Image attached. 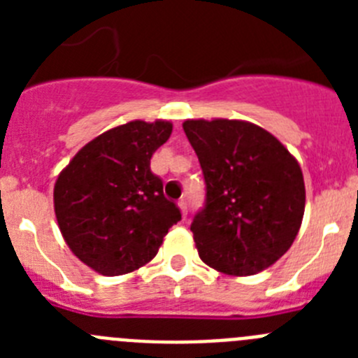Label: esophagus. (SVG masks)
<instances>
[{
  "mask_svg": "<svg viewBox=\"0 0 358 358\" xmlns=\"http://www.w3.org/2000/svg\"><path fill=\"white\" fill-rule=\"evenodd\" d=\"M177 206H179V210H181L182 218H186V215H188V204H186L185 199H181V201L177 202Z\"/></svg>",
  "mask_w": 358,
  "mask_h": 358,
  "instance_id": "34e87169",
  "label": "esophagus"
}]
</instances>
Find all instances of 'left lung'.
<instances>
[{
  "mask_svg": "<svg viewBox=\"0 0 358 358\" xmlns=\"http://www.w3.org/2000/svg\"><path fill=\"white\" fill-rule=\"evenodd\" d=\"M206 181L192 222L201 260L227 276H252L290 249L305 213V181L276 136L243 120H186Z\"/></svg>",
  "mask_w": 358,
  "mask_h": 358,
  "instance_id": "1",
  "label": "left lung"
}]
</instances>
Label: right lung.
Here are the masks:
<instances>
[{
  "label": "right lung",
  "instance_id": "1",
  "mask_svg": "<svg viewBox=\"0 0 358 358\" xmlns=\"http://www.w3.org/2000/svg\"><path fill=\"white\" fill-rule=\"evenodd\" d=\"M172 134L166 120H132L96 136L59 173L53 208L68 248L102 276H122L157 255L181 211L163 195L150 157Z\"/></svg>",
  "mask_w": 358,
  "mask_h": 358
}]
</instances>
